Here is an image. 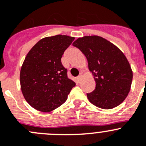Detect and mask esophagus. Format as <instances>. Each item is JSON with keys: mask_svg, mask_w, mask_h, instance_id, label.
<instances>
[{"mask_svg": "<svg viewBox=\"0 0 146 146\" xmlns=\"http://www.w3.org/2000/svg\"><path fill=\"white\" fill-rule=\"evenodd\" d=\"M81 78H82V74H80V75L78 76V77H77V82H80V80H81Z\"/></svg>", "mask_w": 146, "mask_h": 146, "instance_id": "esophagus-1", "label": "esophagus"}]
</instances>
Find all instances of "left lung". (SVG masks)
I'll list each match as a JSON object with an SVG mask.
<instances>
[{"mask_svg": "<svg viewBox=\"0 0 146 146\" xmlns=\"http://www.w3.org/2000/svg\"><path fill=\"white\" fill-rule=\"evenodd\" d=\"M72 45L82 52L94 76L96 89L88 93L93 105L113 109L125 101L130 90L132 71L125 54L107 40L97 35L79 37Z\"/></svg>", "mask_w": 146, "mask_h": 146, "instance_id": "left-lung-1", "label": "left lung"}]
</instances>
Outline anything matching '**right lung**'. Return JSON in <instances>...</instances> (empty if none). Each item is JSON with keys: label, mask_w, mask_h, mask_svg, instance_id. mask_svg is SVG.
<instances>
[{"label": "right lung", "mask_w": 146, "mask_h": 146, "mask_svg": "<svg viewBox=\"0 0 146 146\" xmlns=\"http://www.w3.org/2000/svg\"><path fill=\"white\" fill-rule=\"evenodd\" d=\"M74 40L61 35L44 37L25 57L20 71L21 90L27 102L36 110L50 112L57 109L75 86L61 61Z\"/></svg>", "instance_id": "1"}]
</instances>
